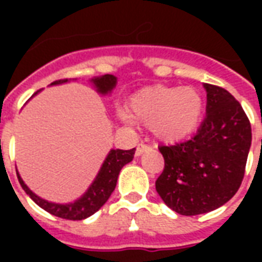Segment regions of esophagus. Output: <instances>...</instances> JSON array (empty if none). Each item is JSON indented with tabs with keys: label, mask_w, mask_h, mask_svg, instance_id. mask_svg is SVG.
<instances>
[{
	"label": "esophagus",
	"mask_w": 262,
	"mask_h": 262,
	"mask_svg": "<svg viewBox=\"0 0 262 262\" xmlns=\"http://www.w3.org/2000/svg\"><path fill=\"white\" fill-rule=\"evenodd\" d=\"M150 148H151V147H150L148 144L140 143V144H139V146H137V147H136V156H142V154L144 153V151H148Z\"/></svg>",
	"instance_id": "esophagus-1"
}]
</instances>
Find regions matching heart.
<instances>
[{"label":"heart","instance_id":"heart-1","mask_svg":"<svg viewBox=\"0 0 262 262\" xmlns=\"http://www.w3.org/2000/svg\"><path fill=\"white\" fill-rule=\"evenodd\" d=\"M126 108L130 119L151 126L156 137L177 142L198 127L202 118L203 98L191 86L154 85L137 91Z\"/></svg>","mask_w":262,"mask_h":262}]
</instances>
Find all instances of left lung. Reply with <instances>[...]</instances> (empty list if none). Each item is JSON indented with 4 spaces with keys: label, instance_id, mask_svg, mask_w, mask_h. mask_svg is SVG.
<instances>
[{
    "label": "left lung",
    "instance_id": "1",
    "mask_svg": "<svg viewBox=\"0 0 262 262\" xmlns=\"http://www.w3.org/2000/svg\"><path fill=\"white\" fill-rule=\"evenodd\" d=\"M206 118L196 135L174 146H160L164 170L156 189L184 216L208 213L236 195L251 146V125L240 102L225 88L205 84Z\"/></svg>",
    "mask_w": 262,
    "mask_h": 262
}]
</instances>
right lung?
<instances>
[{"label": "right lung", "mask_w": 262, "mask_h": 262, "mask_svg": "<svg viewBox=\"0 0 262 262\" xmlns=\"http://www.w3.org/2000/svg\"><path fill=\"white\" fill-rule=\"evenodd\" d=\"M66 81L67 80H57L52 84H61ZM92 82L97 86L98 92L108 94L116 85V77L105 74L99 78H94ZM133 154H135V148H132V150H119V148L111 150L90 189L84 193V196L80 198L78 201H75L74 203H69V205H57V203L48 202L42 198L36 196L29 188L26 187L25 182L22 181V178L18 172H16V176H18V180H19L22 188L25 189V192L46 212L54 214L57 217H61V219L82 220L95 213L98 209H101V206L105 205V202L108 201L111 193L114 192L115 187H116L118 177H119L122 167L127 163H130L133 160Z\"/></svg>", "instance_id": "obj_1"}]
</instances>
